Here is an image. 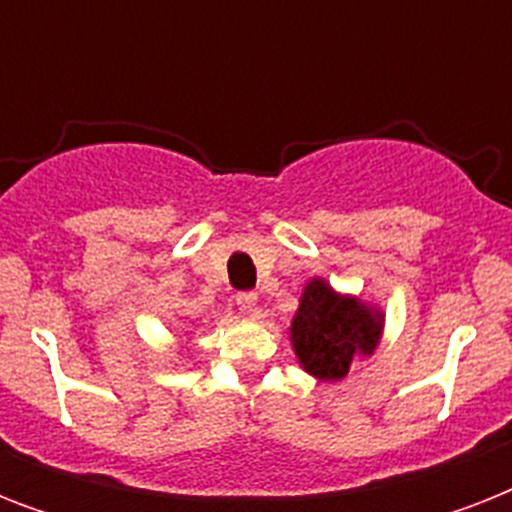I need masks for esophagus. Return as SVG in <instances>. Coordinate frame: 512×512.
<instances>
[{
	"label": "esophagus",
	"instance_id": "esophagus-1",
	"mask_svg": "<svg viewBox=\"0 0 512 512\" xmlns=\"http://www.w3.org/2000/svg\"><path fill=\"white\" fill-rule=\"evenodd\" d=\"M236 305H239L241 313H255V305H257V295L255 292H239L236 295Z\"/></svg>",
	"mask_w": 512,
	"mask_h": 512
}]
</instances>
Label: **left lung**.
Here are the masks:
<instances>
[{"label":"left lung","instance_id":"left-lung-1","mask_svg":"<svg viewBox=\"0 0 512 512\" xmlns=\"http://www.w3.org/2000/svg\"><path fill=\"white\" fill-rule=\"evenodd\" d=\"M382 319L353 297H340L324 281H311L292 321V345L305 372L340 380L356 353H372Z\"/></svg>","mask_w":512,"mask_h":512}]
</instances>
